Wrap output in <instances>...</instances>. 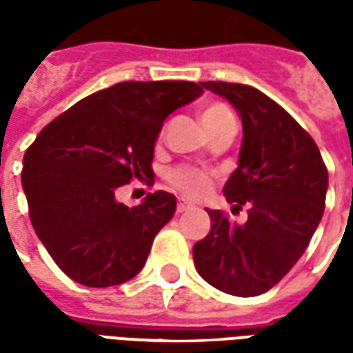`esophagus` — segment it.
I'll return each instance as SVG.
<instances>
[{"label": "esophagus", "instance_id": "obj_1", "mask_svg": "<svg viewBox=\"0 0 353 353\" xmlns=\"http://www.w3.org/2000/svg\"><path fill=\"white\" fill-rule=\"evenodd\" d=\"M190 209H192V203H188L186 199H179V203H176V211L184 212V211H190Z\"/></svg>", "mask_w": 353, "mask_h": 353}]
</instances>
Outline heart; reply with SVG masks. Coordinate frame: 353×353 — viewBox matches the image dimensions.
Masks as SVG:
<instances>
[{
    "label": "heart",
    "mask_w": 353,
    "mask_h": 353,
    "mask_svg": "<svg viewBox=\"0 0 353 353\" xmlns=\"http://www.w3.org/2000/svg\"><path fill=\"white\" fill-rule=\"evenodd\" d=\"M224 116H230V110L224 104H211V106L201 110V125L211 123L214 119H221ZM169 182L184 196L199 197L203 196L211 186V176L205 171H199V169L181 167V169H174V171L169 172Z\"/></svg>",
    "instance_id": "1"
}]
</instances>
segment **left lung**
<instances>
[{
    "label": "left lung",
    "instance_id": "obj_1",
    "mask_svg": "<svg viewBox=\"0 0 353 353\" xmlns=\"http://www.w3.org/2000/svg\"><path fill=\"white\" fill-rule=\"evenodd\" d=\"M201 85L241 117L243 141L224 196L237 211L249 205V219L237 224L207 209L211 232L194 245V264L214 289L256 296L306 251L323 216L329 174L312 137L264 92L226 81Z\"/></svg>",
    "mask_w": 353,
    "mask_h": 353
}]
</instances>
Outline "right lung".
<instances>
[{
	"mask_svg": "<svg viewBox=\"0 0 353 353\" xmlns=\"http://www.w3.org/2000/svg\"><path fill=\"white\" fill-rule=\"evenodd\" d=\"M201 92L192 81H123L76 102L26 150L22 188L30 221L74 281L112 287L144 268L176 199L159 190L127 207L116 194L132 179H154L165 119Z\"/></svg>",
	"mask_w": 353,
	"mask_h": 353,
	"instance_id": "1",
	"label": "right lung"
}]
</instances>
